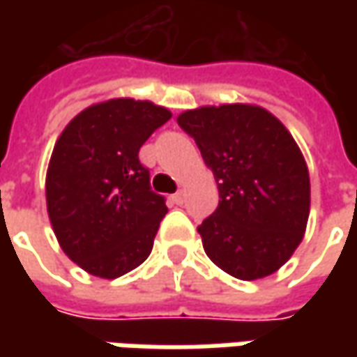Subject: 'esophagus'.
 <instances>
[{
  "label": "esophagus",
  "mask_w": 357,
  "mask_h": 357,
  "mask_svg": "<svg viewBox=\"0 0 357 357\" xmlns=\"http://www.w3.org/2000/svg\"><path fill=\"white\" fill-rule=\"evenodd\" d=\"M171 200H172V204H178V206H181V204L185 202V195H183V192H176V195H172Z\"/></svg>",
  "instance_id": "esophagus-1"
}]
</instances>
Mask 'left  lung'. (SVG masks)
Wrapping results in <instances>:
<instances>
[{"instance_id":"8db88e82","label":"left lung","mask_w":357,"mask_h":357,"mask_svg":"<svg viewBox=\"0 0 357 357\" xmlns=\"http://www.w3.org/2000/svg\"><path fill=\"white\" fill-rule=\"evenodd\" d=\"M218 185V206L199 227L206 256L238 280L284 266L310 216L308 165L294 137L264 107L227 103L176 117Z\"/></svg>"}]
</instances>
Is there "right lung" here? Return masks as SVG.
Returning <instances> with one entry per match:
<instances>
[{
  "label": "right lung",
  "mask_w": 357,
  "mask_h": 357,
  "mask_svg": "<svg viewBox=\"0 0 357 357\" xmlns=\"http://www.w3.org/2000/svg\"><path fill=\"white\" fill-rule=\"evenodd\" d=\"M171 117L151 101L109 99L71 119L53 146L49 220L63 252L93 276L119 278L153 250L169 208L151 190L139 149Z\"/></svg>",
  "instance_id": "right-lung-1"
}]
</instances>
